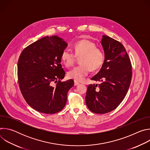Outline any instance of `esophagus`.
Masks as SVG:
<instances>
[{"label":"esophagus","instance_id":"esophagus-1","mask_svg":"<svg viewBox=\"0 0 150 150\" xmlns=\"http://www.w3.org/2000/svg\"><path fill=\"white\" fill-rule=\"evenodd\" d=\"M79 84V82L76 81H74V85H75V86H77V85H78Z\"/></svg>","mask_w":150,"mask_h":150}]
</instances>
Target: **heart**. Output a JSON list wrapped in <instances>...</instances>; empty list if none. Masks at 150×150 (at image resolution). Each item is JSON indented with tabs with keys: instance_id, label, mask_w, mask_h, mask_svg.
<instances>
[{
	"instance_id": "b5f03b06",
	"label": "heart",
	"mask_w": 150,
	"mask_h": 150,
	"mask_svg": "<svg viewBox=\"0 0 150 150\" xmlns=\"http://www.w3.org/2000/svg\"><path fill=\"white\" fill-rule=\"evenodd\" d=\"M96 46L94 42L83 39L74 45L75 54L68 49L63 50L60 58L62 63L67 67L73 65L76 56H81V65L68 71V76L69 78L76 81H82L88 75L90 70L96 71L102 66L104 60V54L101 49Z\"/></svg>"
}]
</instances>
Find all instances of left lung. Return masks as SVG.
Wrapping results in <instances>:
<instances>
[{"mask_svg":"<svg viewBox=\"0 0 150 150\" xmlns=\"http://www.w3.org/2000/svg\"><path fill=\"white\" fill-rule=\"evenodd\" d=\"M101 43L104 60L100 71L91 79L100 82L88 85L85 102L92 112L104 114L115 110L129 90L132 79L130 59L118 41L103 35Z\"/></svg>","mask_w":150,"mask_h":150,"instance_id":"8db88e82","label":"left lung"}]
</instances>
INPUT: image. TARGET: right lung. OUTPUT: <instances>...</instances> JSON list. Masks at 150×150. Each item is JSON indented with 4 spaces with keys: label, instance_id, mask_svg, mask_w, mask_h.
Segmentation results:
<instances>
[{
    "label": "right lung",
    "instance_id": "right-lung-1",
    "mask_svg": "<svg viewBox=\"0 0 150 150\" xmlns=\"http://www.w3.org/2000/svg\"><path fill=\"white\" fill-rule=\"evenodd\" d=\"M68 44L62 38L45 37L25 48L18 62L20 90L34 110L45 114L60 112L66 105L72 79L61 82L65 72L60 64L61 54ZM59 81L55 87L53 81Z\"/></svg>",
    "mask_w": 150,
    "mask_h": 150
}]
</instances>
